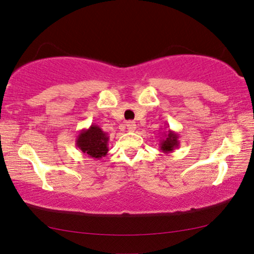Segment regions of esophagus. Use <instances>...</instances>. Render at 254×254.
<instances>
[{
	"instance_id": "obj_1",
	"label": "esophagus",
	"mask_w": 254,
	"mask_h": 254,
	"mask_svg": "<svg viewBox=\"0 0 254 254\" xmlns=\"http://www.w3.org/2000/svg\"><path fill=\"white\" fill-rule=\"evenodd\" d=\"M127 128L128 132H134V131H135V128H136L135 122H134V121H127Z\"/></svg>"
}]
</instances>
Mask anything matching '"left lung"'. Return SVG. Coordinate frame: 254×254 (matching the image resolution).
I'll list each match as a JSON object with an SVG mask.
<instances>
[{
  "instance_id": "left-lung-1",
  "label": "left lung",
  "mask_w": 254,
  "mask_h": 254,
  "mask_svg": "<svg viewBox=\"0 0 254 254\" xmlns=\"http://www.w3.org/2000/svg\"><path fill=\"white\" fill-rule=\"evenodd\" d=\"M164 138L160 139V144H159V148L163 153H171L174 152V150L179 146V141H178V138H179V134H177L176 132L168 130V131H165L163 133Z\"/></svg>"
}]
</instances>
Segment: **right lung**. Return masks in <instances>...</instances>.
<instances>
[{"label":"right lung","mask_w":254,"mask_h":254,"mask_svg":"<svg viewBox=\"0 0 254 254\" xmlns=\"http://www.w3.org/2000/svg\"><path fill=\"white\" fill-rule=\"evenodd\" d=\"M108 141L109 136L101 128L91 124L88 128H84L79 132L76 138V146L82 150L85 156H88L90 158L100 159L105 157L108 150Z\"/></svg>","instance_id":"obj_1"}]
</instances>
